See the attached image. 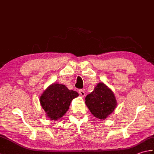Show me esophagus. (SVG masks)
<instances>
[{"mask_svg": "<svg viewBox=\"0 0 154 154\" xmlns=\"http://www.w3.org/2000/svg\"><path fill=\"white\" fill-rule=\"evenodd\" d=\"M78 92H79V94L82 96V97H85V90L83 89H80L78 91Z\"/></svg>", "mask_w": 154, "mask_h": 154, "instance_id": "1", "label": "esophagus"}]
</instances>
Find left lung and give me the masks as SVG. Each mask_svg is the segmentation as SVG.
Masks as SVG:
<instances>
[{"label": "left lung", "instance_id": "8db88e82", "mask_svg": "<svg viewBox=\"0 0 154 154\" xmlns=\"http://www.w3.org/2000/svg\"><path fill=\"white\" fill-rule=\"evenodd\" d=\"M85 103L95 117L105 119L117 107V100L112 91L103 82H99L94 91L85 98Z\"/></svg>", "mask_w": 154, "mask_h": 154}]
</instances>
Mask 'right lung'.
<instances>
[{
  "label": "right lung",
  "mask_w": 154,
  "mask_h": 154,
  "mask_svg": "<svg viewBox=\"0 0 154 154\" xmlns=\"http://www.w3.org/2000/svg\"><path fill=\"white\" fill-rule=\"evenodd\" d=\"M76 91H70L60 84H53L40 97V104L51 120H57L68 111L72 100L78 97Z\"/></svg>",
  "instance_id": "right-lung-1"
}]
</instances>
